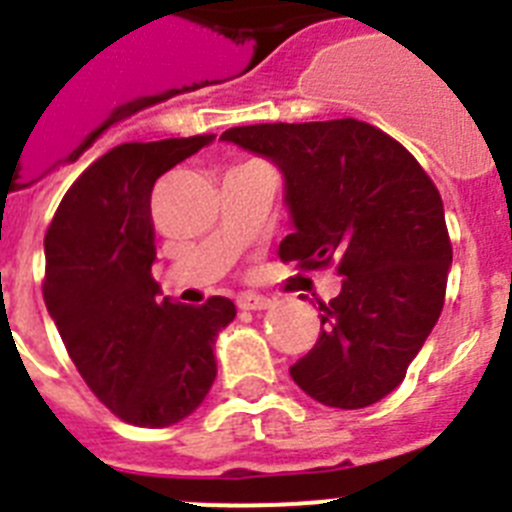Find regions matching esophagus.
Masks as SVG:
<instances>
[{
  "label": "esophagus",
  "mask_w": 512,
  "mask_h": 512,
  "mask_svg": "<svg viewBox=\"0 0 512 512\" xmlns=\"http://www.w3.org/2000/svg\"><path fill=\"white\" fill-rule=\"evenodd\" d=\"M274 302L269 297H261V295H241L238 297V307L241 310H269Z\"/></svg>",
  "instance_id": "1"
}]
</instances>
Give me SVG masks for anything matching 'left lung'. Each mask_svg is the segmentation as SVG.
<instances>
[{
    "label": "left lung",
    "instance_id": "obj_1",
    "mask_svg": "<svg viewBox=\"0 0 512 512\" xmlns=\"http://www.w3.org/2000/svg\"><path fill=\"white\" fill-rule=\"evenodd\" d=\"M220 140L282 171L292 223L282 261L336 264L343 277L320 305L318 343L289 374L328 408H369L405 379L443 310L451 243L441 194L395 138L354 117L243 125Z\"/></svg>",
    "mask_w": 512,
    "mask_h": 512
}]
</instances>
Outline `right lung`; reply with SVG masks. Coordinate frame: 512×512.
<instances>
[{
  "label": "right lung",
  "mask_w": 512,
  "mask_h": 512,
  "mask_svg": "<svg viewBox=\"0 0 512 512\" xmlns=\"http://www.w3.org/2000/svg\"><path fill=\"white\" fill-rule=\"evenodd\" d=\"M215 135L122 143L71 184L45 233L43 297L89 390L125 423L166 428L200 408L217 377L228 297L179 305L153 282L151 192Z\"/></svg>",
  "instance_id": "1"
}]
</instances>
